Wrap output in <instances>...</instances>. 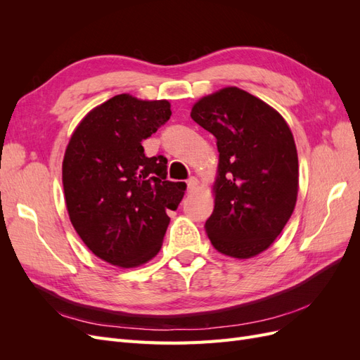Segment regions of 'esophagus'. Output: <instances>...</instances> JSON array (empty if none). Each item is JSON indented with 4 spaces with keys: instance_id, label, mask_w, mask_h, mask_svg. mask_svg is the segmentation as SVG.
I'll return each mask as SVG.
<instances>
[{
    "instance_id": "obj_1",
    "label": "esophagus",
    "mask_w": 360,
    "mask_h": 360,
    "mask_svg": "<svg viewBox=\"0 0 360 360\" xmlns=\"http://www.w3.org/2000/svg\"><path fill=\"white\" fill-rule=\"evenodd\" d=\"M198 184H200V181H198V179H195V177H191L189 180H188V189L192 192V191H195L198 188Z\"/></svg>"
}]
</instances>
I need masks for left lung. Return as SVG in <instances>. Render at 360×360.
I'll return each instance as SVG.
<instances>
[{
    "mask_svg": "<svg viewBox=\"0 0 360 360\" xmlns=\"http://www.w3.org/2000/svg\"><path fill=\"white\" fill-rule=\"evenodd\" d=\"M191 117L214 135L219 151L205 233L217 252L252 258L276 240L296 207L299 160L291 129L275 108L237 86L201 97Z\"/></svg>",
    "mask_w": 360,
    "mask_h": 360,
    "instance_id": "obj_1",
    "label": "left lung"
}]
</instances>
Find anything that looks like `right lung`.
<instances>
[{"instance_id": "obj_1", "label": "right lung", "mask_w": 360, "mask_h": 360, "mask_svg": "<svg viewBox=\"0 0 360 360\" xmlns=\"http://www.w3.org/2000/svg\"><path fill=\"white\" fill-rule=\"evenodd\" d=\"M171 117L168 101L127 93L93 108L76 126L63 159L73 228L91 252L132 269L155 258L186 183L167 180V158L144 155L143 139Z\"/></svg>"}]
</instances>
